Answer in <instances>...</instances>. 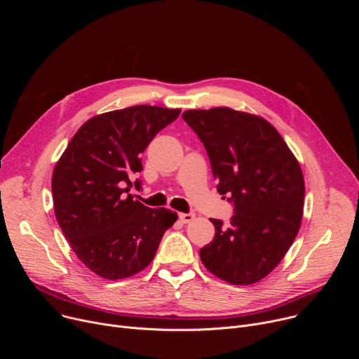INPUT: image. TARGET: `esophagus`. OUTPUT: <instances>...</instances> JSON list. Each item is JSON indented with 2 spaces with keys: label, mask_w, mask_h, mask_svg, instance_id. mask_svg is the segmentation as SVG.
<instances>
[{
  "label": "esophagus",
  "mask_w": 359,
  "mask_h": 359,
  "mask_svg": "<svg viewBox=\"0 0 359 359\" xmlns=\"http://www.w3.org/2000/svg\"><path fill=\"white\" fill-rule=\"evenodd\" d=\"M179 219L182 223H190L194 219V213H180Z\"/></svg>",
  "instance_id": "34e87169"
}]
</instances>
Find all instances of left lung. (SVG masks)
Here are the masks:
<instances>
[{
	"mask_svg": "<svg viewBox=\"0 0 359 359\" xmlns=\"http://www.w3.org/2000/svg\"><path fill=\"white\" fill-rule=\"evenodd\" d=\"M183 121L206 147L217 190L233 204L229 223L200 259L219 278L247 285L271 273L301 224L304 177L284 139L263 118L230 108L186 111Z\"/></svg>",
	"mask_w": 359,
	"mask_h": 359,
	"instance_id": "left-lung-1",
	"label": "left lung"
}]
</instances>
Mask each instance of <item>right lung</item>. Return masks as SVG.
Segmentation results:
<instances>
[{
  "mask_svg": "<svg viewBox=\"0 0 359 359\" xmlns=\"http://www.w3.org/2000/svg\"><path fill=\"white\" fill-rule=\"evenodd\" d=\"M180 109L137 105L97 115L71 139L53 175L58 224L78 259L95 274L121 280L150 264L165 231L177 220L129 194L140 153Z\"/></svg>",
  "mask_w": 359,
  "mask_h": 359,
  "instance_id": "obj_1",
  "label": "right lung"
}]
</instances>
